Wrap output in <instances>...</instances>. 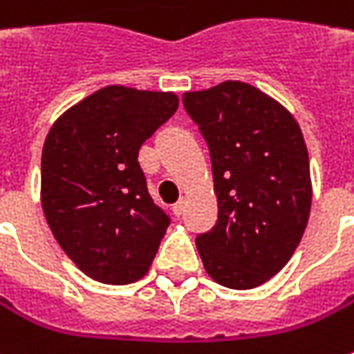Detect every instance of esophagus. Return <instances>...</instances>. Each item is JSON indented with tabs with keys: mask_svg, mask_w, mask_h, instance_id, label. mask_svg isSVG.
Instances as JSON below:
<instances>
[{
	"mask_svg": "<svg viewBox=\"0 0 354 354\" xmlns=\"http://www.w3.org/2000/svg\"><path fill=\"white\" fill-rule=\"evenodd\" d=\"M184 209H186V200H180V202H176V204L172 206V214H174L176 218H180V216L184 214Z\"/></svg>",
	"mask_w": 354,
	"mask_h": 354,
	"instance_id": "esophagus-1",
	"label": "esophagus"
}]
</instances>
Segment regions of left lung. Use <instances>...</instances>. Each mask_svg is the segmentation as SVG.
Returning a JSON list of instances; mask_svg holds the SVG:
<instances>
[{
    "mask_svg": "<svg viewBox=\"0 0 354 354\" xmlns=\"http://www.w3.org/2000/svg\"><path fill=\"white\" fill-rule=\"evenodd\" d=\"M212 158L218 222L196 238L207 275L254 289L291 259L309 222L313 188L297 120L241 81L184 93Z\"/></svg>",
    "mask_w": 354,
    "mask_h": 354,
    "instance_id": "obj_1",
    "label": "left lung"
}]
</instances>
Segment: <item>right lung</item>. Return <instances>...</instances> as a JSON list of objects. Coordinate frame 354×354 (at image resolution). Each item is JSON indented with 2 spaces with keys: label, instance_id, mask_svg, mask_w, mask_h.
Here are the masks:
<instances>
[{
  "label": "right lung",
  "instance_id": "obj_1",
  "mask_svg": "<svg viewBox=\"0 0 354 354\" xmlns=\"http://www.w3.org/2000/svg\"><path fill=\"white\" fill-rule=\"evenodd\" d=\"M176 109V93L102 86L67 109L45 138V220L95 281L134 283L152 266L170 218L152 202L136 158Z\"/></svg>",
  "mask_w": 354,
  "mask_h": 354
}]
</instances>
